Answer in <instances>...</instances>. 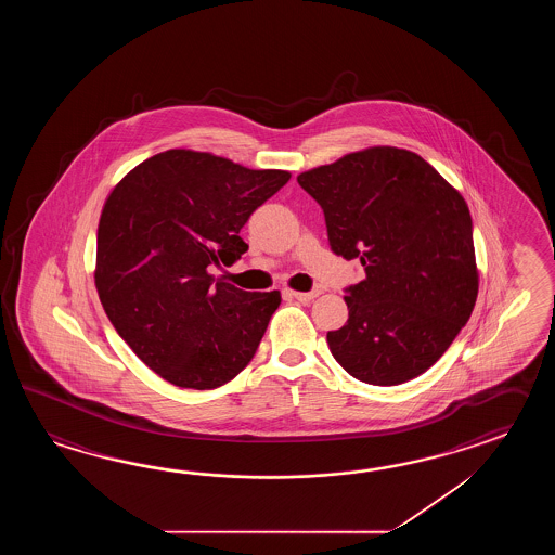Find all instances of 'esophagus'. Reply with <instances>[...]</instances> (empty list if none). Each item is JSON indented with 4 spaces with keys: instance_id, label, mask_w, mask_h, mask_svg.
<instances>
[{
    "instance_id": "obj_1",
    "label": "esophagus",
    "mask_w": 555,
    "mask_h": 555,
    "mask_svg": "<svg viewBox=\"0 0 555 555\" xmlns=\"http://www.w3.org/2000/svg\"><path fill=\"white\" fill-rule=\"evenodd\" d=\"M319 294H321V289H313V292H289V295L295 297L297 301H301V304H309V301H313Z\"/></svg>"
}]
</instances>
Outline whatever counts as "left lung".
I'll return each mask as SVG.
<instances>
[{"label": "left lung", "mask_w": 555, "mask_h": 555, "mask_svg": "<svg viewBox=\"0 0 555 555\" xmlns=\"http://www.w3.org/2000/svg\"><path fill=\"white\" fill-rule=\"evenodd\" d=\"M325 214L331 249L365 280L345 295L349 319L331 354L369 385L423 375L470 319L478 268L470 210L418 154L371 146L297 177Z\"/></svg>", "instance_id": "8db88e82"}]
</instances>
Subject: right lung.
<instances>
[{
    "instance_id": "1",
    "label": "right lung",
    "mask_w": 555,
    "mask_h": 555,
    "mask_svg": "<svg viewBox=\"0 0 555 555\" xmlns=\"http://www.w3.org/2000/svg\"><path fill=\"white\" fill-rule=\"evenodd\" d=\"M292 178L186 149L154 154L106 196L94 285L118 335L180 389L222 387L248 365L280 292L214 280L248 249L240 230Z\"/></svg>"
}]
</instances>
